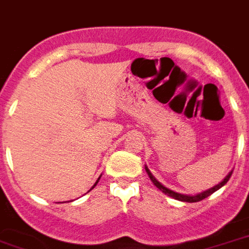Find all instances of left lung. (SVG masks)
<instances>
[{
    "mask_svg": "<svg viewBox=\"0 0 249 249\" xmlns=\"http://www.w3.org/2000/svg\"><path fill=\"white\" fill-rule=\"evenodd\" d=\"M144 169H146V172H147L148 177H150V179H151V181H152V183H154V185H155L156 187H158V189L160 190V191H163V193L165 194V195H168V196H170V197H173V199H176V200L187 201V203H196V201L203 200V199H205V197H208L209 195H212V194L214 193V191H217V190L221 189L222 186L228 183V181H229V179H230V177H231V174H232V170H231V172H230V173H229L228 176H226V177L224 178V181L220 182L218 185L213 186L212 189L205 190V191H203V193L196 194V195H185V194L176 193V191H173V190H169V189H168V187H165V186L161 185V183H160V182L158 181V179H156V178L154 177V176H152L151 172L148 170L147 166H146Z\"/></svg>",
    "mask_w": 249,
    "mask_h": 249,
    "instance_id": "8db88e82",
    "label": "left lung"
}]
</instances>
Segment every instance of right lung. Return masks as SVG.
<instances>
[{
  "instance_id": "1",
  "label": "right lung",
  "mask_w": 249,
  "mask_h": 249,
  "mask_svg": "<svg viewBox=\"0 0 249 249\" xmlns=\"http://www.w3.org/2000/svg\"><path fill=\"white\" fill-rule=\"evenodd\" d=\"M99 178H101V177H99ZM99 178H98V179H97V182H95V183H94V186L97 185V183H98V181H99ZM94 186H93V187H91V189H94ZM91 189H90V190H91Z\"/></svg>"
}]
</instances>
